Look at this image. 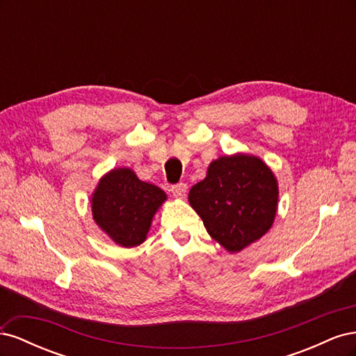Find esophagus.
<instances>
[{"mask_svg": "<svg viewBox=\"0 0 356 356\" xmlns=\"http://www.w3.org/2000/svg\"><path fill=\"white\" fill-rule=\"evenodd\" d=\"M170 191H172V195H174L175 197L182 199V197L186 196V193H187V184H184V182H178V184L170 186Z\"/></svg>", "mask_w": 356, "mask_h": 356, "instance_id": "obj_1", "label": "esophagus"}]
</instances>
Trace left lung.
<instances>
[{
    "mask_svg": "<svg viewBox=\"0 0 356 356\" xmlns=\"http://www.w3.org/2000/svg\"><path fill=\"white\" fill-rule=\"evenodd\" d=\"M188 200L212 238L239 252L272 227L277 182L258 157L225 156L212 161L207 178L191 187Z\"/></svg>",
    "mask_w": 356,
    "mask_h": 356,
    "instance_id": "1",
    "label": "left lung"
}]
</instances>
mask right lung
<instances>
[{
	"label": "right lung",
	"mask_w": 356,
	"mask_h": 356,
	"mask_svg": "<svg viewBox=\"0 0 356 356\" xmlns=\"http://www.w3.org/2000/svg\"><path fill=\"white\" fill-rule=\"evenodd\" d=\"M165 200L163 190L138 179L134 170L114 169L93 193V220L115 243L132 248L145 241L154 213Z\"/></svg>",
	"instance_id": "right-lung-1"
}]
</instances>
